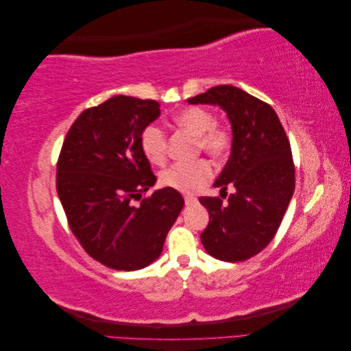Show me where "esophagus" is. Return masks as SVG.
I'll use <instances>...</instances> for the list:
<instances>
[{
	"instance_id": "esophagus-1",
	"label": "esophagus",
	"mask_w": 351,
	"mask_h": 351,
	"mask_svg": "<svg viewBox=\"0 0 351 351\" xmlns=\"http://www.w3.org/2000/svg\"><path fill=\"white\" fill-rule=\"evenodd\" d=\"M184 202H186V205H193V204H196V202H197V197L192 196V195H186L184 196Z\"/></svg>"
}]
</instances>
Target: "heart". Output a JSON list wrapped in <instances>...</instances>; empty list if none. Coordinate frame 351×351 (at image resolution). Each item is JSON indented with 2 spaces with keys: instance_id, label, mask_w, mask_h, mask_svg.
Wrapping results in <instances>:
<instances>
[{
  "instance_id": "b5f03b06",
  "label": "heart",
  "mask_w": 351,
  "mask_h": 351,
  "mask_svg": "<svg viewBox=\"0 0 351 351\" xmlns=\"http://www.w3.org/2000/svg\"><path fill=\"white\" fill-rule=\"evenodd\" d=\"M180 129L196 137V152L204 151L215 161L226 159L232 147V132L228 125L217 124L212 111L202 107H190L174 115ZM167 133L156 123L147 124L141 134V149L147 161L162 165L167 159ZM214 176V169L206 159L190 164H174L161 173V184L182 193H193L204 187Z\"/></svg>"
}]
</instances>
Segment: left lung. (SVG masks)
Returning <instances> with one entry per match:
<instances>
[{
	"label": "left lung",
	"mask_w": 351,
	"mask_h": 351,
	"mask_svg": "<svg viewBox=\"0 0 351 351\" xmlns=\"http://www.w3.org/2000/svg\"><path fill=\"white\" fill-rule=\"evenodd\" d=\"M187 102L219 105L232 127L231 155L214 186L221 187V196L230 184L236 193L227 204L221 197L199 199L209 212L202 244L219 261H246L277 234L294 193L289 137L269 104L231 84L210 88Z\"/></svg>",
	"instance_id": "left-lung-1"
}]
</instances>
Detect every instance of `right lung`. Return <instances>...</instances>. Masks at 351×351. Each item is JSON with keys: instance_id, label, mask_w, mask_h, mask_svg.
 I'll return each instance as SVG.
<instances>
[{"instance_id": "obj_1", "label": "right lung", "mask_w": 351, "mask_h": 351, "mask_svg": "<svg viewBox=\"0 0 351 351\" xmlns=\"http://www.w3.org/2000/svg\"><path fill=\"white\" fill-rule=\"evenodd\" d=\"M159 114L154 99L112 97L84 110L61 147L57 193L70 230L90 258L111 269L152 263L184 205L169 187L133 205L156 182L141 134Z\"/></svg>"}]
</instances>
